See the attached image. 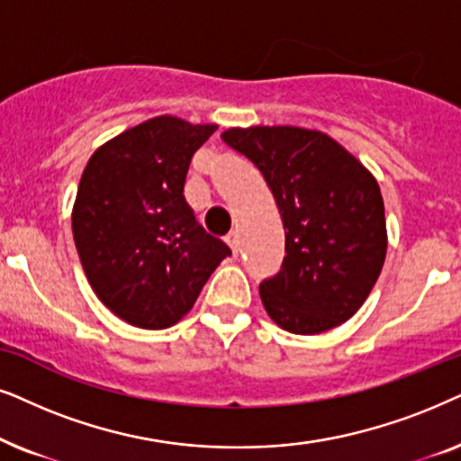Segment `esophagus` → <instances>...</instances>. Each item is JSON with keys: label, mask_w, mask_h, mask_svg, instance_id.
Returning a JSON list of instances; mask_svg holds the SVG:
<instances>
[{"label": "esophagus", "mask_w": 461, "mask_h": 461, "mask_svg": "<svg viewBox=\"0 0 461 461\" xmlns=\"http://www.w3.org/2000/svg\"><path fill=\"white\" fill-rule=\"evenodd\" d=\"M225 242H227V247L231 249V255L238 257V253H240V240H238L236 231H231V234H227V236H225Z\"/></svg>", "instance_id": "esophagus-1"}]
</instances>
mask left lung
Here are the masks:
<instances>
[{
    "label": "left lung",
    "mask_w": 461,
    "mask_h": 461,
    "mask_svg": "<svg viewBox=\"0 0 461 461\" xmlns=\"http://www.w3.org/2000/svg\"><path fill=\"white\" fill-rule=\"evenodd\" d=\"M221 137L261 170L286 230L280 272L259 285L267 314L297 335L339 327L384 267L388 240L377 181L318 131L253 126Z\"/></svg>",
    "instance_id": "left-lung-1"
}]
</instances>
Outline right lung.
<instances>
[{
	"label": "right lung",
	"mask_w": 461,
	"mask_h": 461,
	"mask_svg": "<svg viewBox=\"0 0 461 461\" xmlns=\"http://www.w3.org/2000/svg\"><path fill=\"white\" fill-rule=\"evenodd\" d=\"M214 131L159 115L109 140L84 168L71 217L79 261L96 297L139 329L179 322L231 255L183 195L189 162Z\"/></svg>",
	"instance_id": "1"
}]
</instances>
